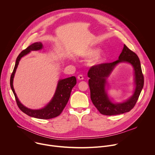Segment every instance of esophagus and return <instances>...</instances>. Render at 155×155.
<instances>
[{
	"mask_svg": "<svg viewBox=\"0 0 155 155\" xmlns=\"http://www.w3.org/2000/svg\"><path fill=\"white\" fill-rule=\"evenodd\" d=\"M77 78H78V79L79 80H83V77L82 75H79L77 77Z\"/></svg>",
	"mask_w": 155,
	"mask_h": 155,
	"instance_id": "esophagus-1",
	"label": "esophagus"
}]
</instances>
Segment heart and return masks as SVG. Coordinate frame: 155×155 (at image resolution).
<instances>
[{
  "mask_svg": "<svg viewBox=\"0 0 155 155\" xmlns=\"http://www.w3.org/2000/svg\"><path fill=\"white\" fill-rule=\"evenodd\" d=\"M99 47H90L86 48L80 52V56L82 58H89L92 57L89 61L88 64L90 66H97L105 62L106 54L103 51H100Z\"/></svg>",
  "mask_w": 155,
  "mask_h": 155,
  "instance_id": "1",
  "label": "heart"
}]
</instances>
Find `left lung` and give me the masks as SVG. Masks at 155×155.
<instances>
[{
	"instance_id": "left-lung-1",
	"label": "left lung",
	"mask_w": 155,
	"mask_h": 155,
	"mask_svg": "<svg viewBox=\"0 0 155 155\" xmlns=\"http://www.w3.org/2000/svg\"><path fill=\"white\" fill-rule=\"evenodd\" d=\"M127 62L134 68L135 90L133 95L123 103H114L108 96L106 87L107 78L120 63ZM91 99L99 112L104 115H115L129 112L136 105L143 86L144 78L137 55L125 45L118 59L111 62L93 66L88 71Z\"/></svg>"
}]
</instances>
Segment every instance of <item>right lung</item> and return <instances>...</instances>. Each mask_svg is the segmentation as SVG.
<instances>
[{"instance_id": "obj_1", "label": "right lung", "mask_w": 155, "mask_h": 155, "mask_svg": "<svg viewBox=\"0 0 155 155\" xmlns=\"http://www.w3.org/2000/svg\"><path fill=\"white\" fill-rule=\"evenodd\" d=\"M42 48L43 45L41 42H35L21 52L16 58L15 68L10 77V86L15 95L17 105L22 112L31 117L48 120L59 116L62 112L69 101L72 88L77 83L75 77L72 76L71 77L59 80L53 98L48 104L40 109H31L22 104L16 96L13 84L15 74L21 59L32 51H38Z\"/></svg>"}]
</instances>
